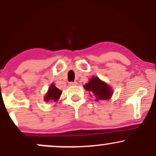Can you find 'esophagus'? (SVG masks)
Instances as JSON below:
<instances>
[{
    "label": "esophagus",
    "mask_w": 156,
    "mask_h": 156,
    "mask_svg": "<svg viewBox=\"0 0 156 156\" xmlns=\"http://www.w3.org/2000/svg\"><path fill=\"white\" fill-rule=\"evenodd\" d=\"M77 84H78V83H77L76 81H75V82H70V83H69V85L72 86V87H73V86H76Z\"/></svg>",
    "instance_id": "34e87169"
}]
</instances>
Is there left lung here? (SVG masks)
Wrapping results in <instances>:
<instances>
[{
	"mask_svg": "<svg viewBox=\"0 0 156 156\" xmlns=\"http://www.w3.org/2000/svg\"><path fill=\"white\" fill-rule=\"evenodd\" d=\"M83 87L86 90L90 92L92 95L95 97L96 101H108L113 95L112 87L97 76L92 77Z\"/></svg>",
	"mask_w": 156,
	"mask_h": 156,
	"instance_id": "8db88e82",
	"label": "left lung"
}]
</instances>
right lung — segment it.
Listing matches in <instances>:
<instances>
[{
    "mask_svg": "<svg viewBox=\"0 0 156 156\" xmlns=\"http://www.w3.org/2000/svg\"><path fill=\"white\" fill-rule=\"evenodd\" d=\"M62 91L57 88L54 83H51L48 88L47 93L44 95V102H56L59 100Z\"/></svg>",
    "mask_w": 156,
    "mask_h": 156,
    "instance_id": "obj_1",
    "label": "right lung"
}]
</instances>
